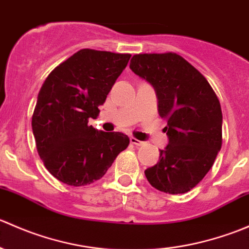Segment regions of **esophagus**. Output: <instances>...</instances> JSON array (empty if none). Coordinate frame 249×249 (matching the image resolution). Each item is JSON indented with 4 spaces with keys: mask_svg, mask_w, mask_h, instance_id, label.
<instances>
[{
    "mask_svg": "<svg viewBox=\"0 0 249 249\" xmlns=\"http://www.w3.org/2000/svg\"><path fill=\"white\" fill-rule=\"evenodd\" d=\"M130 142H131V144H135V145H142L143 144L142 141L135 139V137H130Z\"/></svg>",
    "mask_w": 249,
    "mask_h": 249,
    "instance_id": "1",
    "label": "esophagus"
}]
</instances>
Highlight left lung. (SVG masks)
Masks as SVG:
<instances>
[{
	"label": "left lung",
	"instance_id": "1",
	"mask_svg": "<svg viewBox=\"0 0 249 249\" xmlns=\"http://www.w3.org/2000/svg\"><path fill=\"white\" fill-rule=\"evenodd\" d=\"M130 69L154 87L159 114L167 120L169 144L145 177L160 192L184 194L207 175L222 148L219 100L207 79L176 53L136 54Z\"/></svg>",
	"mask_w": 249,
	"mask_h": 249
}]
</instances>
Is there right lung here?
I'll list each match as a JSON object with an SVG mask.
<instances>
[{"instance_id": "add662e5", "label": "right lung", "mask_w": 249, "mask_h": 249, "mask_svg": "<svg viewBox=\"0 0 249 249\" xmlns=\"http://www.w3.org/2000/svg\"><path fill=\"white\" fill-rule=\"evenodd\" d=\"M131 55L80 49L44 80L32 114L37 152L47 170L73 187L100 179L129 145L122 132L88 125L96 119Z\"/></svg>"}]
</instances>
